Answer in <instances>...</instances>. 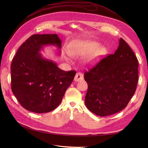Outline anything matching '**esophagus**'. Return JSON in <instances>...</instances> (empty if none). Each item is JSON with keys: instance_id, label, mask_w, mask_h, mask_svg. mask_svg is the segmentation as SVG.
<instances>
[{"instance_id": "obj_1", "label": "esophagus", "mask_w": 148, "mask_h": 148, "mask_svg": "<svg viewBox=\"0 0 148 148\" xmlns=\"http://www.w3.org/2000/svg\"><path fill=\"white\" fill-rule=\"evenodd\" d=\"M83 79V75L81 73H77L74 77L75 82H79Z\"/></svg>"}]
</instances>
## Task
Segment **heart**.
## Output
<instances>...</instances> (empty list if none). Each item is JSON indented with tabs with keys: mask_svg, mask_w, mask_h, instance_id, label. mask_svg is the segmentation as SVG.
<instances>
[{
	"mask_svg": "<svg viewBox=\"0 0 148 148\" xmlns=\"http://www.w3.org/2000/svg\"><path fill=\"white\" fill-rule=\"evenodd\" d=\"M100 47V44L90 40L79 41L68 49V53L74 57H82L88 55L86 62L93 64L106 53L104 47Z\"/></svg>",
	"mask_w": 148,
	"mask_h": 148,
	"instance_id": "heart-1",
	"label": "heart"
}]
</instances>
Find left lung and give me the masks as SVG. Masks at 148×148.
<instances>
[{
  "mask_svg": "<svg viewBox=\"0 0 148 148\" xmlns=\"http://www.w3.org/2000/svg\"><path fill=\"white\" fill-rule=\"evenodd\" d=\"M114 54L103 59L89 71L85 105L98 116H105L125 108L134 94L138 82L137 59L122 38Z\"/></svg>",
  "mask_w": 148,
  "mask_h": 148,
  "instance_id": "left-lung-1",
  "label": "left lung"
}]
</instances>
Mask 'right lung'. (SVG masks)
Masks as SVG:
<instances>
[{"label":"right lung","instance_id":"right-lung-1","mask_svg":"<svg viewBox=\"0 0 148 148\" xmlns=\"http://www.w3.org/2000/svg\"><path fill=\"white\" fill-rule=\"evenodd\" d=\"M61 44L57 34L34 35L15 54L11 66V89L25 109L36 113L55 109L73 82L75 71H63L40 53L53 45L60 55Z\"/></svg>","mask_w":148,"mask_h":148}]
</instances>
